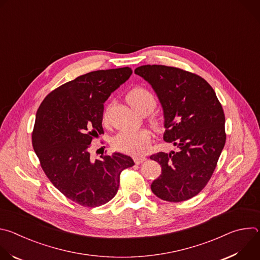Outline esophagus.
<instances>
[{"label": "esophagus", "mask_w": 260, "mask_h": 260, "mask_svg": "<svg viewBox=\"0 0 260 260\" xmlns=\"http://www.w3.org/2000/svg\"><path fill=\"white\" fill-rule=\"evenodd\" d=\"M146 159H147V158H146L145 156H136V157L134 158V160H135V162H136L137 165H140V164L146 161Z\"/></svg>", "instance_id": "1"}]
</instances>
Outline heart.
<instances>
[{
  "label": "heart",
  "instance_id": "obj_1",
  "mask_svg": "<svg viewBox=\"0 0 260 260\" xmlns=\"http://www.w3.org/2000/svg\"><path fill=\"white\" fill-rule=\"evenodd\" d=\"M126 99L129 105L140 113L145 110L148 111V112H151L155 107L154 95L144 87H135L131 89ZM154 124H158L157 121H154ZM150 142V133L146 129H124L113 138L112 144L115 149L119 151L133 155H141L146 153L147 150L149 149Z\"/></svg>",
  "mask_w": 260,
  "mask_h": 260
}]
</instances>
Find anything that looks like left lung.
Here are the masks:
<instances>
[{"label":"left lung","mask_w":260,"mask_h":260,"mask_svg":"<svg viewBox=\"0 0 260 260\" xmlns=\"http://www.w3.org/2000/svg\"><path fill=\"white\" fill-rule=\"evenodd\" d=\"M135 73L155 91L164 140L179 149L150 156L161 167L151 190L167 202L189 200L207 185L225 145L223 109L211 85L196 74L161 64L141 66Z\"/></svg>","instance_id":"left-lung-1"}]
</instances>
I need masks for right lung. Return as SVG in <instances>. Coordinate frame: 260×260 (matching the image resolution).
<instances>
[{"label": "right lung", "instance_id": "right-lung-1", "mask_svg": "<svg viewBox=\"0 0 260 260\" xmlns=\"http://www.w3.org/2000/svg\"><path fill=\"white\" fill-rule=\"evenodd\" d=\"M128 67L93 71L62 84L41 103L31 136L34 150L54 186L84 207L112 200L120 173L135 165L120 152L93 160L89 145L104 134V103L132 75Z\"/></svg>", "mask_w": 260, "mask_h": 260}]
</instances>
